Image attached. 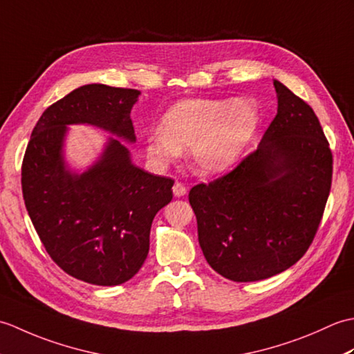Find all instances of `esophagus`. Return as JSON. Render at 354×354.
Wrapping results in <instances>:
<instances>
[{
  "label": "esophagus",
  "instance_id": "obj_1",
  "mask_svg": "<svg viewBox=\"0 0 354 354\" xmlns=\"http://www.w3.org/2000/svg\"><path fill=\"white\" fill-rule=\"evenodd\" d=\"M185 193H187V189L184 187V184L176 181L175 185H173V194H175V198H183Z\"/></svg>",
  "mask_w": 354,
  "mask_h": 354
}]
</instances>
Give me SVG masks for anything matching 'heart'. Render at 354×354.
<instances>
[{
    "label": "heart",
    "instance_id": "obj_1",
    "mask_svg": "<svg viewBox=\"0 0 354 354\" xmlns=\"http://www.w3.org/2000/svg\"><path fill=\"white\" fill-rule=\"evenodd\" d=\"M260 127L251 99H187L165 112L161 129L150 131L145 150L155 167H167L189 149V164L201 176L230 170Z\"/></svg>",
    "mask_w": 354,
    "mask_h": 354
}]
</instances>
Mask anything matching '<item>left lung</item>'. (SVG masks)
<instances>
[{
    "label": "left lung",
    "mask_w": 354,
    "mask_h": 354,
    "mask_svg": "<svg viewBox=\"0 0 354 354\" xmlns=\"http://www.w3.org/2000/svg\"><path fill=\"white\" fill-rule=\"evenodd\" d=\"M277 115L257 150L190 205L208 265L232 281L274 277L303 257L332 185V152L313 109L274 79Z\"/></svg>",
    "instance_id": "left-lung-1"
}]
</instances>
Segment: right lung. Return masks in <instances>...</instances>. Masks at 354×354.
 <instances>
[{
    "label": "right lung",
    "mask_w": 354,
    "mask_h": 354,
    "mask_svg": "<svg viewBox=\"0 0 354 354\" xmlns=\"http://www.w3.org/2000/svg\"><path fill=\"white\" fill-rule=\"evenodd\" d=\"M137 89L89 84L45 109L22 162V194L50 257L89 284L118 286L138 272L149 254L153 217L173 198V181L132 162L131 111ZM113 135L85 169L66 160L70 125Z\"/></svg>",
    "instance_id": "1"
}]
</instances>
